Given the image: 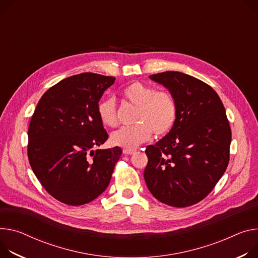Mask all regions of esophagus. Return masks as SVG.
I'll list each match as a JSON object with an SVG mask.
<instances>
[{"instance_id": "1", "label": "esophagus", "mask_w": 258, "mask_h": 258, "mask_svg": "<svg viewBox=\"0 0 258 258\" xmlns=\"http://www.w3.org/2000/svg\"><path fill=\"white\" fill-rule=\"evenodd\" d=\"M137 150L136 149H123V153L124 154H127V155H132L136 152Z\"/></svg>"}]
</instances>
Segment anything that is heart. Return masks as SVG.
<instances>
[{
  "label": "heart",
  "instance_id": "obj_1",
  "mask_svg": "<svg viewBox=\"0 0 258 258\" xmlns=\"http://www.w3.org/2000/svg\"><path fill=\"white\" fill-rule=\"evenodd\" d=\"M124 99L137 111L133 126H125L112 133L110 141L113 145L124 149H135L148 141L152 133L155 137H163L171 132L177 119V104L168 90H155L153 86L135 81L123 90ZM101 122L113 127L117 124V109L115 99L110 97L98 105Z\"/></svg>",
  "mask_w": 258,
  "mask_h": 258
}]
</instances>
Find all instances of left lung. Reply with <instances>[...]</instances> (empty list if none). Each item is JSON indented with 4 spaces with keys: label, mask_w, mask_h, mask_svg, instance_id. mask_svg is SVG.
Wrapping results in <instances>:
<instances>
[{
    "label": "left lung",
    "mask_w": 258,
    "mask_h": 258,
    "mask_svg": "<svg viewBox=\"0 0 258 258\" xmlns=\"http://www.w3.org/2000/svg\"><path fill=\"white\" fill-rule=\"evenodd\" d=\"M167 87L177 104L171 132L146 147L144 179L159 202L184 208L213 190L229 161L231 130L217 92L202 80L181 72L149 76Z\"/></svg>",
    "instance_id": "1"
}]
</instances>
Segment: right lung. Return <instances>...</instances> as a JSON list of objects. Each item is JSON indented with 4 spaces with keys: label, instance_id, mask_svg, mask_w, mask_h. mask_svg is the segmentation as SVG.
<instances>
[{
    "label": "right lung",
    "instance_id": "obj_1",
    "mask_svg": "<svg viewBox=\"0 0 258 258\" xmlns=\"http://www.w3.org/2000/svg\"><path fill=\"white\" fill-rule=\"evenodd\" d=\"M112 76L82 73L50 87L40 99L29 126L28 157L50 196L70 206L87 204L108 187L122 150L92 148L108 139L98 114Z\"/></svg>",
    "mask_w": 258,
    "mask_h": 258
}]
</instances>
